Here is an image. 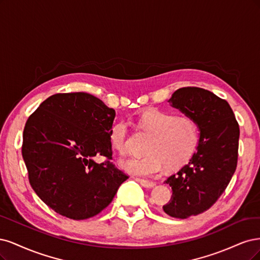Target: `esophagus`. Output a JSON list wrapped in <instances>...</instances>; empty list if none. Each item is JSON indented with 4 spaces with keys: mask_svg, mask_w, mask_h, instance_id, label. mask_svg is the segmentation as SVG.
Segmentation results:
<instances>
[{
    "mask_svg": "<svg viewBox=\"0 0 260 260\" xmlns=\"http://www.w3.org/2000/svg\"><path fill=\"white\" fill-rule=\"evenodd\" d=\"M137 181L140 183L142 187L145 188H153L155 186V182L150 181V180H145V179H137Z\"/></svg>",
    "mask_w": 260,
    "mask_h": 260,
    "instance_id": "esophagus-1",
    "label": "esophagus"
}]
</instances>
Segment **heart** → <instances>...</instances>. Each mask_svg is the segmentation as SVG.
<instances>
[{"label": "heart", "instance_id": "b5f03b06", "mask_svg": "<svg viewBox=\"0 0 260 260\" xmlns=\"http://www.w3.org/2000/svg\"><path fill=\"white\" fill-rule=\"evenodd\" d=\"M142 129L152 134L144 157H131L121 161L122 169L134 176L148 177L160 173L165 166L171 170L185 165L194 154L200 140L197 121L188 114H177L149 108L139 116ZM109 140L121 154L129 148V128L125 121L112 124Z\"/></svg>", "mask_w": 260, "mask_h": 260}]
</instances>
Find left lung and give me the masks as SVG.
<instances>
[{
  "mask_svg": "<svg viewBox=\"0 0 260 260\" xmlns=\"http://www.w3.org/2000/svg\"><path fill=\"white\" fill-rule=\"evenodd\" d=\"M169 102L192 116L200 131L197 152L165 181L173 194L164 212L185 219L207 211L229 185L238 164L240 128L229 104L207 89L182 87Z\"/></svg>",
  "mask_w": 260,
  "mask_h": 260,
  "instance_id": "left-lung-1",
  "label": "left lung"
}]
</instances>
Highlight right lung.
Segmentation results:
<instances>
[{
    "label": "right lung",
    "mask_w": 260,
    "mask_h": 260,
    "mask_svg": "<svg viewBox=\"0 0 260 260\" xmlns=\"http://www.w3.org/2000/svg\"><path fill=\"white\" fill-rule=\"evenodd\" d=\"M115 111L87 93L48 97L24 125L22 157L32 189L53 211L90 218L128 178L112 162L109 132ZM107 160L96 164L94 156Z\"/></svg>",
    "instance_id": "1"
}]
</instances>
